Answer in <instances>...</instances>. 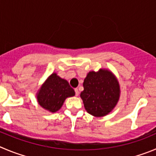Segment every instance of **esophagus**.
<instances>
[{"mask_svg": "<svg viewBox=\"0 0 156 156\" xmlns=\"http://www.w3.org/2000/svg\"><path fill=\"white\" fill-rule=\"evenodd\" d=\"M75 95H76V96H78V94H79V91H78V88H75Z\"/></svg>", "mask_w": 156, "mask_h": 156, "instance_id": "1", "label": "esophagus"}]
</instances>
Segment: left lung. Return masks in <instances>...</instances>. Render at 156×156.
I'll use <instances>...</instances> for the list:
<instances>
[{
    "instance_id": "1",
    "label": "left lung",
    "mask_w": 156,
    "mask_h": 156,
    "mask_svg": "<svg viewBox=\"0 0 156 156\" xmlns=\"http://www.w3.org/2000/svg\"><path fill=\"white\" fill-rule=\"evenodd\" d=\"M81 96L85 108L95 117H102L111 112L120 96L119 81L107 69L90 71L83 83Z\"/></svg>"
}]
</instances>
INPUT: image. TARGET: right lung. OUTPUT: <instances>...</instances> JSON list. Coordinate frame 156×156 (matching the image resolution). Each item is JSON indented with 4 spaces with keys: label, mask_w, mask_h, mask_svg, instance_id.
<instances>
[{
    "label": "right lung",
    "mask_w": 156,
    "mask_h": 156,
    "mask_svg": "<svg viewBox=\"0 0 156 156\" xmlns=\"http://www.w3.org/2000/svg\"><path fill=\"white\" fill-rule=\"evenodd\" d=\"M75 94L68 81L53 73L44 82L37 93L38 104L50 112H56L68 97Z\"/></svg>",
    "instance_id": "obj_1"
}]
</instances>
